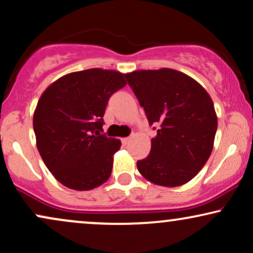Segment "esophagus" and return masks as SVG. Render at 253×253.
Masks as SVG:
<instances>
[{
    "label": "esophagus",
    "instance_id": "34e87169",
    "mask_svg": "<svg viewBox=\"0 0 253 253\" xmlns=\"http://www.w3.org/2000/svg\"><path fill=\"white\" fill-rule=\"evenodd\" d=\"M129 139L130 138H124V139H121V143H123L124 145H127L129 143Z\"/></svg>",
    "mask_w": 253,
    "mask_h": 253
}]
</instances>
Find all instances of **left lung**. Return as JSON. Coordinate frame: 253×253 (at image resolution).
<instances>
[{"mask_svg": "<svg viewBox=\"0 0 253 253\" xmlns=\"http://www.w3.org/2000/svg\"><path fill=\"white\" fill-rule=\"evenodd\" d=\"M125 76L149 125L157 126L150 155L136 162L139 172L163 187L189 182L213 150L217 118L211 96L195 80L172 69Z\"/></svg>", "mask_w": 253, "mask_h": 253, "instance_id": "left-lung-1", "label": "left lung"}]
</instances>
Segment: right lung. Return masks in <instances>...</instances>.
Returning <instances> with one entry per match:
<instances>
[{"instance_id":"obj_1","label":"right lung","mask_w":253,"mask_h":253,"mask_svg":"<svg viewBox=\"0 0 253 253\" xmlns=\"http://www.w3.org/2000/svg\"><path fill=\"white\" fill-rule=\"evenodd\" d=\"M126 85L118 71L72 72L43 91L33 117L37 146L58 182L90 190L109 178L120 140L104 134L103 115L110 96Z\"/></svg>"}]
</instances>
